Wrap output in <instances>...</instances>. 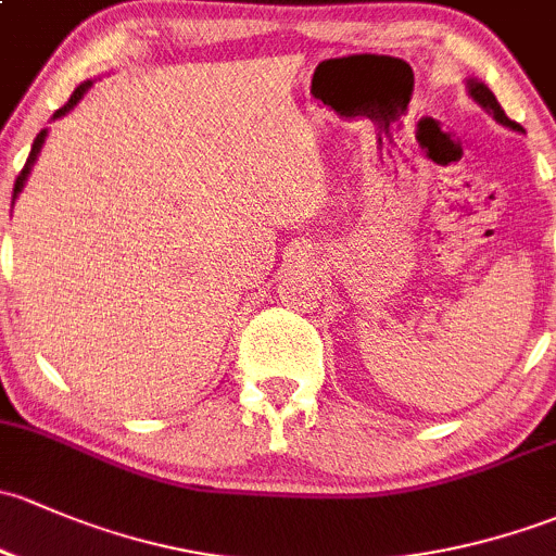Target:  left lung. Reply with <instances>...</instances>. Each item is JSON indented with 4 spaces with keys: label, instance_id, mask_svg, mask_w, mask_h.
I'll list each match as a JSON object with an SVG mask.
<instances>
[{
    "label": "left lung",
    "instance_id": "left-lung-1",
    "mask_svg": "<svg viewBox=\"0 0 556 556\" xmlns=\"http://www.w3.org/2000/svg\"><path fill=\"white\" fill-rule=\"evenodd\" d=\"M466 90H468V96H471V99L484 109V112L492 114V119H495V123L506 125V128H511V130H522V125H517L514 119L506 117V112H503L501 104H497L495 93H492L488 85L479 83V79H473V77H468L466 79Z\"/></svg>",
    "mask_w": 556,
    "mask_h": 556
}]
</instances>
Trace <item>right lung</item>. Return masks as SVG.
Masks as SVG:
<instances>
[{
	"label": "right lung",
	"mask_w": 556,
	"mask_h": 556,
	"mask_svg": "<svg viewBox=\"0 0 556 556\" xmlns=\"http://www.w3.org/2000/svg\"><path fill=\"white\" fill-rule=\"evenodd\" d=\"M90 85H93V79H88V83L77 85V88H74V93H72V99H68L66 104L61 106L59 112L53 114V119L64 117V114L72 112V109L79 104V99H83V96L88 93V90H90ZM45 139H48V128H45V130H39V134H37V139H34V144H31V152H28V160H26V165H23V170H21V174H18V179H15V187H13V205H15V200H18V194H21L23 187H26V179H28V174H31L34 163H37V154L42 152V144H45Z\"/></svg>",
	"instance_id": "1"
}]
</instances>
